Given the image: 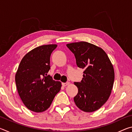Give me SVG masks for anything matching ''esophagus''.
Wrapping results in <instances>:
<instances>
[{"label":"esophagus","mask_w":132,"mask_h":132,"mask_svg":"<svg viewBox=\"0 0 132 132\" xmlns=\"http://www.w3.org/2000/svg\"><path fill=\"white\" fill-rule=\"evenodd\" d=\"M70 84V82H63V83H62V86H63V87H66V86H68V85Z\"/></svg>","instance_id":"obj_1"}]
</instances>
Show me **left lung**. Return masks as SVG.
<instances>
[{"label":"left lung","mask_w":132,"mask_h":132,"mask_svg":"<svg viewBox=\"0 0 132 132\" xmlns=\"http://www.w3.org/2000/svg\"><path fill=\"white\" fill-rule=\"evenodd\" d=\"M66 46L74 53L77 66L84 70L81 82L74 83L78 88L75 104L86 112L97 111L107 101L112 90V64L105 52L94 44L81 41Z\"/></svg>","instance_id":"1"}]
</instances>
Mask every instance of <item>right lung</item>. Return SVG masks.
<instances>
[{
	"mask_svg": "<svg viewBox=\"0 0 132 132\" xmlns=\"http://www.w3.org/2000/svg\"><path fill=\"white\" fill-rule=\"evenodd\" d=\"M57 45H44L33 49L21 59L15 76L18 93L27 108L35 112L48 109L62 83L47 75L50 57Z\"/></svg>",
	"mask_w": 132,
	"mask_h": 132,
	"instance_id": "add662e5",
	"label": "right lung"
}]
</instances>
